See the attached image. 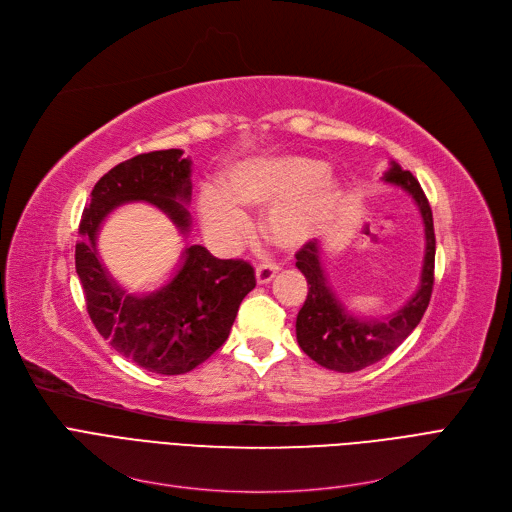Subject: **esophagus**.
<instances>
[{"label": "esophagus", "mask_w": 512, "mask_h": 512, "mask_svg": "<svg viewBox=\"0 0 512 512\" xmlns=\"http://www.w3.org/2000/svg\"><path fill=\"white\" fill-rule=\"evenodd\" d=\"M278 272H280V267H278L276 263H261V265H257L255 278H257L259 284H267V282L274 280V276H276Z\"/></svg>", "instance_id": "esophagus-1"}]
</instances>
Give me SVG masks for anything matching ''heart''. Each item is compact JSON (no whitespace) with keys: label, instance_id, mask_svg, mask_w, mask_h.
<instances>
[{"label":"heart","instance_id":"1","mask_svg":"<svg viewBox=\"0 0 512 512\" xmlns=\"http://www.w3.org/2000/svg\"><path fill=\"white\" fill-rule=\"evenodd\" d=\"M340 201L334 172L307 157H255L238 161L220 176V188H205L199 218L224 247L249 230L242 209H265L263 232L280 249H297L317 236Z\"/></svg>","mask_w":512,"mask_h":512}]
</instances>
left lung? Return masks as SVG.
I'll return each mask as SVG.
<instances>
[{"label": "left lung", "instance_id": "obj_1", "mask_svg": "<svg viewBox=\"0 0 512 512\" xmlns=\"http://www.w3.org/2000/svg\"><path fill=\"white\" fill-rule=\"evenodd\" d=\"M384 182L400 186L415 199L425 226L421 280L413 297L396 313L382 321L351 315L336 299L324 270H321L319 242L309 240L297 253V267L309 284L305 305L297 315L299 346L317 365L340 373H353L388 357L417 328L429 299H432L436 261L432 207H429L417 178L409 170H402L396 161H392L390 170L384 174Z\"/></svg>", "mask_w": 512, "mask_h": 512}]
</instances>
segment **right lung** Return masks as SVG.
Listing matches in <instances>:
<instances>
[{
	"label": "right lung",
	"instance_id": "add662e5",
	"mask_svg": "<svg viewBox=\"0 0 512 512\" xmlns=\"http://www.w3.org/2000/svg\"><path fill=\"white\" fill-rule=\"evenodd\" d=\"M191 188V159L180 149L141 153L99 178L78 226L76 274L97 332L122 357L161 375L195 369L226 342L242 299L255 288L253 265L218 259L193 245L166 286L128 294L103 267L97 232L116 207L145 201L186 234L191 215L184 205L191 201Z\"/></svg>",
	"mask_w": 512,
	"mask_h": 512
}]
</instances>
